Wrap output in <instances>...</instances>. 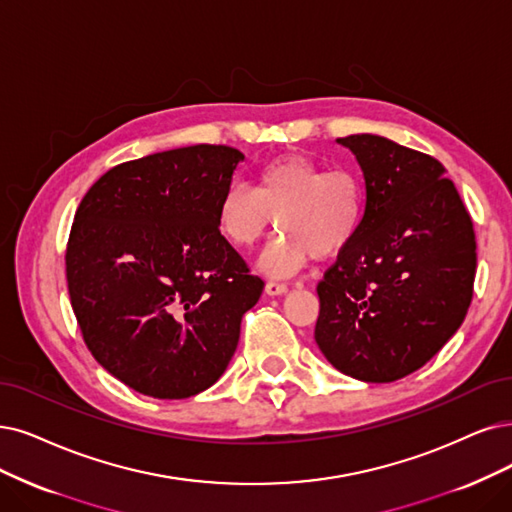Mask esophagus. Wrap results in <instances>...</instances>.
<instances>
[{"label":"esophagus","mask_w":512,"mask_h":512,"mask_svg":"<svg viewBox=\"0 0 512 512\" xmlns=\"http://www.w3.org/2000/svg\"><path fill=\"white\" fill-rule=\"evenodd\" d=\"M289 291L287 285H282V282H268L266 285V295L276 297V295H285Z\"/></svg>","instance_id":"34e87169"}]
</instances>
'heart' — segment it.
<instances>
[{"instance_id": "1", "label": "heart", "mask_w": 512, "mask_h": 512, "mask_svg": "<svg viewBox=\"0 0 512 512\" xmlns=\"http://www.w3.org/2000/svg\"><path fill=\"white\" fill-rule=\"evenodd\" d=\"M365 217L367 187L356 170H325L297 154L266 162L255 173V192L232 185L215 206L217 234L236 251H251L276 219L282 236L259 259V270L276 280L297 274L310 257L348 251Z\"/></svg>"}]
</instances>
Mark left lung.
<instances>
[{"label": "left lung", "instance_id": "8db88e82", "mask_svg": "<svg viewBox=\"0 0 512 512\" xmlns=\"http://www.w3.org/2000/svg\"><path fill=\"white\" fill-rule=\"evenodd\" d=\"M363 170V232L318 282L314 339L354 380L418 371L464 323L477 272L470 215L445 166L380 135L337 139Z\"/></svg>", "mask_w": 512, "mask_h": 512}]
</instances>
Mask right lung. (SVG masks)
<instances>
[{"instance_id":"1","label":"right lung","mask_w":512,"mask_h":512,"mask_svg":"<svg viewBox=\"0 0 512 512\" xmlns=\"http://www.w3.org/2000/svg\"><path fill=\"white\" fill-rule=\"evenodd\" d=\"M244 154L189 145L124 162L75 213L69 299L97 363L154 399H187L230 365L263 291L215 227Z\"/></svg>"}]
</instances>
